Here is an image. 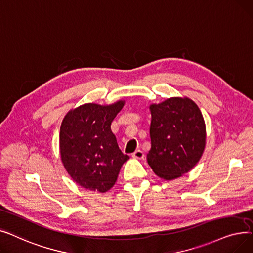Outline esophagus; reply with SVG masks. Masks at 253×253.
Segmentation results:
<instances>
[{"label": "esophagus", "mask_w": 253, "mask_h": 253, "mask_svg": "<svg viewBox=\"0 0 253 253\" xmlns=\"http://www.w3.org/2000/svg\"><path fill=\"white\" fill-rule=\"evenodd\" d=\"M131 156H133L134 159H138V160H142L143 158H144V153H143V151L142 150H140V149H138V150H136L133 154H131Z\"/></svg>", "instance_id": "obj_1"}]
</instances>
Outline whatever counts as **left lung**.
<instances>
[{
  "label": "left lung",
  "instance_id": "left-lung-1",
  "mask_svg": "<svg viewBox=\"0 0 253 253\" xmlns=\"http://www.w3.org/2000/svg\"><path fill=\"white\" fill-rule=\"evenodd\" d=\"M149 108L147 163L163 179L182 176L197 165L205 149L206 127L199 107L187 98H171Z\"/></svg>",
  "mask_w": 253,
  "mask_h": 253
}]
</instances>
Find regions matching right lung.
<instances>
[{
    "label": "right lung",
    "instance_id": "obj_1",
    "mask_svg": "<svg viewBox=\"0 0 253 253\" xmlns=\"http://www.w3.org/2000/svg\"><path fill=\"white\" fill-rule=\"evenodd\" d=\"M124 104H84L71 110L63 120L59 133L62 162L72 179L83 188L109 190L120 168L129 159L119 149L111 130V123Z\"/></svg>",
    "mask_w": 253,
    "mask_h": 253
}]
</instances>
